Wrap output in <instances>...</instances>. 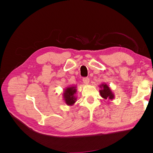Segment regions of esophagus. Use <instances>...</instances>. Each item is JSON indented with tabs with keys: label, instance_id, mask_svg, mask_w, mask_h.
<instances>
[{
	"label": "esophagus",
	"instance_id": "34e87169",
	"mask_svg": "<svg viewBox=\"0 0 153 153\" xmlns=\"http://www.w3.org/2000/svg\"><path fill=\"white\" fill-rule=\"evenodd\" d=\"M82 81H83V82L85 85H88L90 82V79L88 77H84L83 79H82Z\"/></svg>",
	"mask_w": 153,
	"mask_h": 153
}]
</instances>
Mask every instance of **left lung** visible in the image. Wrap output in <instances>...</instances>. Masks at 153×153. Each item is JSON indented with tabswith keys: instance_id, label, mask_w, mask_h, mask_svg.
I'll list each match as a JSON object with an SVG mask.
<instances>
[{
	"instance_id": "1",
	"label": "left lung",
	"mask_w": 153,
	"mask_h": 153,
	"mask_svg": "<svg viewBox=\"0 0 153 153\" xmlns=\"http://www.w3.org/2000/svg\"><path fill=\"white\" fill-rule=\"evenodd\" d=\"M99 88L101 90H99L101 96L104 99H113L115 97V95L112 92L111 90L106 83H102L101 85H99Z\"/></svg>"
}]
</instances>
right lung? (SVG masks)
Returning a JSON list of instances; mask_svg holds the SVG:
<instances>
[{"instance_id":"add662e5","label":"right lung","mask_w":153,"mask_h":153,"mask_svg":"<svg viewBox=\"0 0 153 153\" xmlns=\"http://www.w3.org/2000/svg\"><path fill=\"white\" fill-rule=\"evenodd\" d=\"M76 88V86H68L63 91V97L65 102L68 106H72L77 101V97L76 96L77 91Z\"/></svg>"}]
</instances>
